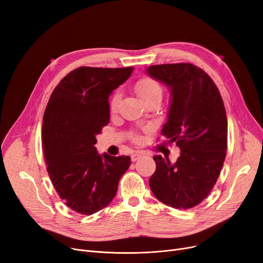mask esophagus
I'll return each instance as SVG.
<instances>
[{
	"label": "esophagus",
	"mask_w": 263,
	"mask_h": 263,
	"mask_svg": "<svg viewBox=\"0 0 263 263\" xmlns=\"http://www.w3.org/2000/svg\"><path fill=\"white\" fill-rule=\"evenodd\" d=\"M141 156H142V154H141V153H135V154H133V155H132V161H133V162L138 161Z\"/></svg>",
	"instance_id": "1"
}]
</instances>
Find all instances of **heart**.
Wrapping results in <instances>:
<instances>
[{"instance_id": "b5f03b06", "label": "heart", "mask_w": 263, "mask_h": 263, "mask_svg": "<svg viewBox=\"0 0 263 263\" xmlns=\"http://www.w3.org/2000/svg\"><path fill=\"white\" fill-rule=\"evenodd\" d=\"M136 91L140 97L143 103L148 102L154 98L162 97V86L161 84L152 78H143L139 80L136 84ZM121 100V93L118 91L114 93V96L111 99V110L115 111L118 109V106Z\"/></svg>"}]
</instances>
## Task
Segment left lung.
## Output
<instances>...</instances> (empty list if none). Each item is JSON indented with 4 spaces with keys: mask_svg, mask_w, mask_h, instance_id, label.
<instances>
[{
    "mask_svg": "<svg viewBox=\"0 0 263 263\" xmlns=\"http://www.w3.org/2000/svg\"><path fill=\"white\" fill-rule=\"evenodd\" d=\"M145 72L171 91L161 134L181 151L175 163L153 157L156 170L150 187L168 206L194 207L211 193L226 159L228 121L222 98L207 73L191 64L150 66Z\"/></svg>",
    "mask_w": 263,
    "mask_h": 263,
    "instance_id": "left-lung-1",
    "label": "left lung"
}]
</instances>
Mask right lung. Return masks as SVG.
Here are the masks:
<instances>
[{"instance_id":"right-lung-1","label":"right lung","mask_w":263,"mask_h":263,"mask_svg":"<svg viewBox=\"0 0 263 263\" xmlns=\"http://www.w3.org/2000/svg\"><path fill=\"white\" fill-rule=\"evenodd\" d=\"M133 71L78 68L60 81L47 103L42 134L48 176L66 205L82 215L112 202L130 165L129 156L99 154L95 144L110 121V95Z\"/></svg>"}]
</instances>
